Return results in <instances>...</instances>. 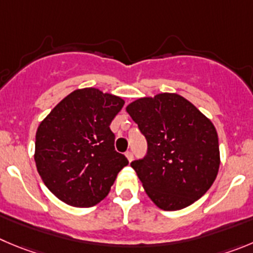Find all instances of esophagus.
I'll return each mask as SVG.
<instances>
[{
    "mask_svg": "<svg viewBox=\"0 0 253 253\" xmlns=\"http://www.w3.org/2000/svg\"><path fill=\"white\" fill-rule=\"evenodd\" d=\"M126 157H127V160H128V162H132V160H133V153H132L131 151H127Z\"/></svg>",
    "mask_w": 253,
    "mask_h": 253,
    "instance_id": "obj_1",
    "label": "esophagus"
}]
</instances>
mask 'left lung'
<instances>
[{"label":"left lung","mask_w":253,"mask_h":253,"mask_svg":"<svg viewBox=\"0 0 253 253\" xmlns=\"http://www.w3.org/2000/svg\"><path fill=\"white\" fill-rule=\"evenodd\" d=\"M126 111L147 140L146 157L131 166L151 201L165 211H177L201 198L221 162L211 120L185 97L169 92L137 98Z\"/></svg>","instance_id":"8db88e82"}]
</instances>
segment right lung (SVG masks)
Here are the masks:
<instances>
[{"instance_id": "add662e5", "label": "right lung", "mask_w": 253, "mask_h": 253, "mask_svg": "<svg viewBox=\"0 0 253 253\" xmlns=\"http://www.w3.org/2000/svg\"><path fill=\"white\" fill-rule=\"evenodd\" d=\"M125 101L94 87L66 96L36 132L35 161L46 187L73 207H91L108 195L128 165L115 151L110 125Z\"/></svg>"}]
</instances>
